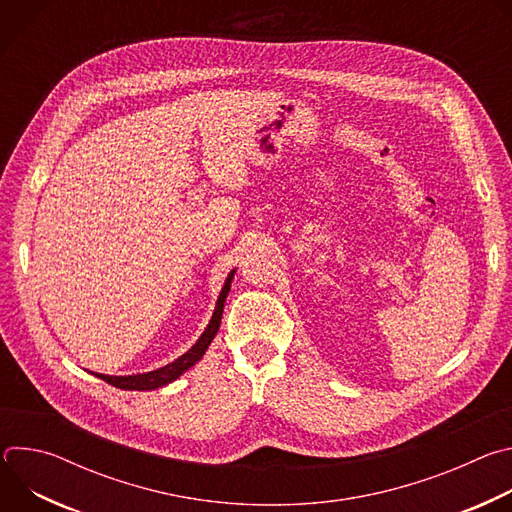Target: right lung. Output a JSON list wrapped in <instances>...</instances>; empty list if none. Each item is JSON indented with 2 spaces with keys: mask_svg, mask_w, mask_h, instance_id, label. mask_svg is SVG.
<instances>
[{
  "mask_svg": "<svg viewBox=\"0 0 512 512\" xmlns=\"http://www.w3.org/2000/svg\"><path fill=\"white\" fill-rule=\"evenodd\" d=\"M233 275H235V271L229 273V277H227V281H225V285L221 289V296H218V300H216V308L212 312V318H210L206 330L202 332L198 342L188 352H184L180 358H176L174 362L166 364V367H162L158 371L143 373V375H129V377H109V375H101V373H93V375L103 379L105 383H109V385H113L117 389H125V391H152V389H160V387L176 381L182 373H186L190 367H194V364L204 356L206 348L210 346L212 338L216 336L218 326H221V320H223L225 300L229 296Z\"/></svg>",
  "mask_w": 512,
  "mask_h": 512,
  "instance_id": "obj_1",
  "label": "right lung"
}]
</instances>
